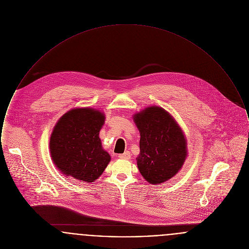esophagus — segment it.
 I'll use <instances>...</instances> for the list:
<instances>
[{
	"label": "esophagus",
	"instance_id": "esophagus-1",
	"mask_svg": "<svg viewBox=\"0 0 249 249\" xmlns=\"http://www.w3.org/2000/svg\"><path fill=\"white\" fill-rule=\"evenodd\" d=\"M120 159H123V160H129L130 157H131V154L129 151H125L124 154H120L118 156Z\"/></svg>",
	"mask_w": 249,
	"mask_h": 249
}]
</instances>
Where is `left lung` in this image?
I'll return each mask as SVG.
<instances>
[{
  "label": "left lung",
  "mask_w": 249,
  "mask_h": 249,
  "mask_svg": "<svg viewBox=\"0 0 249 249\" xmlns=\"http://www.w3.org/2000/svg\"><path fill=\"white\" fill-rule=\"evenodd\" d=\"M134 121L141 133L137 164L142 176L152 184L167 181L180 170L187 156L182 131L159 107L135 114Z\"/></svg>",
  "instance_id": "1"
}]
</instances>
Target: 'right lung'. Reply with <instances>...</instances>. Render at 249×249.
I'll list each match as a JSON object with an SVG mask.
<instances>
[{
	"label": "right lung",
	"instance_id": "right-lung-1",
	"mask_svg": "<svg viewBox=\"0 0 249 249\" xmlns=\"http://www.w3.org/2000/svg\"><path fill=\"white\" fill-rule=\"evenodd\" d=\"M104 122L103 113L91 108L71 109L60 118L51 136L50 150L63 174L88 183L102 175L110 161L99 138Z\"/></svg>",
	"mask_w": 249,
	"mask_h": 249
}]
</instances>
